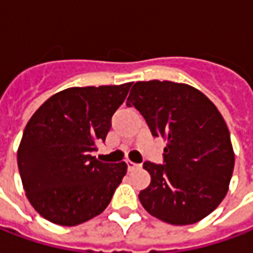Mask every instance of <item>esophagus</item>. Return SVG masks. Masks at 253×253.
I'll use <instances>...</instances> for the list:
<instances>
[{
  "instance_id": "esophagus-1",
  "label": "esophagus",
  "mask_w": 253,
  "mask_h": 253,
  "mask_svg": "<svg viewBox=\"0 0 253 253\" xmlns=\"http://www.w3.org/2000/svg\"><path fill=\"white\" fill-rule=\"evenodd\" d=\"M126 165H127V170H134L136 168H139V165L138 164H134L131 161H126Z\"/></svg>"
}]
</instances>
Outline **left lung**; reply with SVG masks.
<instances>
[{"label":"left lung","instance_id":"1","mask_svg":"<svg viewBox=\"0 0 253 253\" xmlns=\"http://www.w3.org/2000/svg\"><path fill=\"white\" fill-rule=\"evenodd\" d=\"M153 136L166 139L164 162L146 161L150 185L139 201L151 216L189 225L216 209L228 192L235 154L225 121L198 89L173 82H136L127 98Z\"/></svg>","mask_w":253,"mask_h":253}]
</instances>
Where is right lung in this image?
<instances>
[{"label": "right lung", "mask_w": 253, "mask_h": 253, "mask_svg": "<svg viewBox=\"0 0 253 253\" xmlns=\"http://www.w3.org/2000/svg\"><path fill=\"white\" fill-rule=\"evenodd\" d=\"M131 85L67 88L29 119L17 165L29 203L48 221L74 226L108 207L127 165L104 164L91 153L104 142Z\"/></svg>", "instance_id": "add662e5"}]
</instances>
